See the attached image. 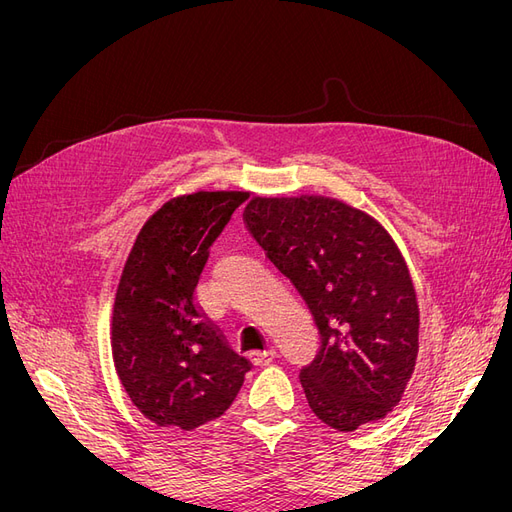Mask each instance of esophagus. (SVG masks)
I'll use <instances>...</instances> for the list:
<instances>
[{
    "instance_id": "obj_1",
    "label": "esophagus",
    "mask_w": 512,
    "mask_h": 512,
    "mask_svg": "<svg viewBox=\"0 0 512 512\" xmlns=\"http://www.w3.org/2000/svg\"><path fill=\"white\" fill-rule=\"evenodd\" d=\"M277 350H267V352H254L250 359H252V363L254 365H258V367H262V365H271L273 361H277Z\"/></svg>"
}]
</instances>
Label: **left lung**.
Masks as SVG:
<instances>
[{"mask_svg": "<svg viewBox=\"0 0 512 512\" xmlns=\"http://www.w3.org/2000/svg\"><path fill=\"white\" fill-rule=\"evenodd\" d=\"M243 222L314 316L320 348L299 374L312 412L339 431L391 412L414 371L418 305L389 232L324 196L254 198Z\"/></svg>", "mask_w": 512, "mask_h": 512, "instance_id": "obj_1", "label": "left lung"}]
</instances>
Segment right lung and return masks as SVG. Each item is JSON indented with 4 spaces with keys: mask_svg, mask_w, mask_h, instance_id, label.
Instances as JSON below:
<instances>
[{
    "mask_svg": "<svg viewBox=\"0 0 512 512\" xmlns=\"http://www.w3.org/2000/svg\"><path fill=\"white\" fill-rule=\"evenodd\" d=\"M247 192L168 200L141 228L113 307V359L132 404L160 427L222 416L252 369L196 305L209 250Z\"/></svg>",
    "mask_w": 512,
    "mask_h": 512,
    "instance_id": "1",
    "label": "right lung"
}]
</instances>
